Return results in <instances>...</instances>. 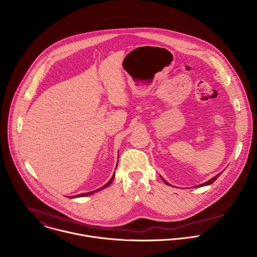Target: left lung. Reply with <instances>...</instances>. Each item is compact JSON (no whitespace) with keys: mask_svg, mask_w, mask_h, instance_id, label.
<instances>
[{"mask_svg":"<svg viewBox=\"0 0 257 257\" xmlns=\"http://www.w3.org/2000/svg\"><path fill=\"white\" fill-rule=\"evenodd\" d=\"M219 175H221V174H218V175H216V176H214V177H213V178H211V179H210V180H208V181H207V182H205V183H203V184H201V185H200V186H206V185H209V184H212V183H213V182H214V181H215V180H216V179H217V178H218V176H219ZM163 180H164V179H163ZM164 182H165V183H166V184H167V185H169V183H168V182H167V181H165V180H164Z\"/></svg>","mask_w":257,"mask_h":257,"instance_id":"1","label":"left lung"}]
</instances>
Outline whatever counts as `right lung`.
Wrapping results in <instances>:
<instances>
[{
  "label": "right lung",
  "mask_w": 257,
  "mask_h": 257,
  "mask_svg": "<svg viewBox=\"0 0 257 257\" xmlns=\"http://www.w3.org/2000/svg\"><path fill=\"white\" fill-rule=\"evenodd\" d=\"M114 177H115V174H114V176L112 177V179L109 180L105 185H103L102 187H100V188H98V189H96V190H94V191H91V192H87V193H82V194H79L78 196H86V195H89V194H92V193H95V192H97V191H99V190H102V189H104V188H106L109 184H111V183L113 182V180H114Z\"/></svg>",
  "instance_id": "obj_1"
}]
</instances>
